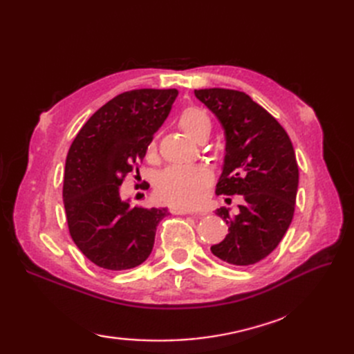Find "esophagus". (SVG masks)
<instances>
[{"instance_id":"34e87169","label":"esophagus","mask_w":354,"mask_h":354,"mask_svg":"<svg viewBox=\"0 0 354 354\" xmlns=\"http://www.w3.org/2000/svg\"><path fill=\"white\" fill-rule=\"evenodd\" d=\"M171 214H178V216H185V214H194V216H205L203 212H190V211H186V209H180V208H171L169 209Z\"/></svg>"}]
</instances>
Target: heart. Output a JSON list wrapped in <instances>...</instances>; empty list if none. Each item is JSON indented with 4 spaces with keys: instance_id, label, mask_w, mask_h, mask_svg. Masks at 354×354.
Segmentation results:
<instances>
[{
    "instance_id": "b5f03b06",
    "label": "heart",
    "mask_w": 354,
    "mask_h": 354,
    "mask_svg": "<svg viewBox=\"0 0 354 354\" xmlns=\"http://www.w3.org/2000/svg\"><path fill=\"white\" fill-rule=\"evenodd\" d=\"M178 125L196 142L208 137L212 128L209 116L198 106H187L181 111ZM209 183L211 174L203 167H169L158 176L155 195L176 208L190 209L198 205Z\"/></svg>"
}]
</instances>
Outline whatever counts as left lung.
Here are the masks:
<instances>
[{
    "label": "left lung",
    "instance_id": "left-lung-1",
    "mask_svg": "<svg viewBox=\"0 0 354 354\" xmlns=\"http://www.w3.org/2000/svg\"><path fill=\"white\" fill-rule=\"evenodd\" d=\"M195 95L216 113L226 134L216 194L243 198L234 214L226 207L216 211L229 234L211 252L232 266L255 264L279 245L294 217L298 165L291 138L243 91L208 88L195 90Z\"/></svg>",
    "mask_w": 354,
    "mask_h": 354
}]
</instances>
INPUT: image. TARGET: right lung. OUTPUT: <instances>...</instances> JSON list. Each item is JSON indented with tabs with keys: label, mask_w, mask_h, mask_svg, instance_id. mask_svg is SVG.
I'll return each mask as SVG.
<instances>
[{
	"label": "right lung",
	"mask_w": 354,
	"mask_h": 354,
	"mask_svg": "<svg viewBox=\"0 0 354 354\" xmlns=\"http://www.w3.org/2000/svg\"><path fill=\"white\" fill-rule=\"evenodd\" d=\"M177 94L176 88L118 94L71 145L63 180L68 229L78 250L102 269L140 266L152 252L159 221L168 216L165 208H130L120 198V186L133 169L138 173Z\"/></svg>",
	"instance_id": "add662e5"
}]
</instances>
